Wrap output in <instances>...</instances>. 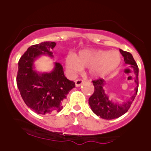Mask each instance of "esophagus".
Listing matches in <instances>:
<instances>
[{
	"label": "esophagus",
	"instance_id": "esophagus-1",
	"mask_svg": "<svg viewBox=\"0 0 151 151\" xmlns=\"http://www.w3.org/2000/svg\"><path fill=\"white\" fill-rule=\"evenodd\" d=\"M83 80H81V79H77V80H75V85L77 87H80V85L83 83Z\"/></svg>",
	"mask_w": 151,
	"mask_h": 151
}]
</instances>
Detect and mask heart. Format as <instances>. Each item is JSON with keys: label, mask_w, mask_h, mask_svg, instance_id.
Listing matches in <instances>:
<instances>
[{"label": "heart", "mask_w": 151, "mask_h": 151, "mask_svg": "<svg viewBox=\"0 0 151 151\" xmlns=\"http://www.w3.org/2000/svg\"><path fill=\"white\" fill-rule=\"evenodd\" d=\"M121 61V55L118 51L85 50L80 51L77 56L69 55L66 59V66L71 75L86 67L91 77L99 78L113 72Z\"/></svg>", "instance_id": "b5f03b06"}]
</instances>
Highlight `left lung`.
I'll return each instance as SVG.
<instances>
[{
    "mask_svg": "<svg viewBox=\"0 0 151 151\" xmlns=\"http://www.w3.org/2000/svg\"><path fill=\"white\" fill-rule=\"evenodd\" d=\"M120 52L123 56L125 63L130 65V66L133 68L134 73L136 75L134 80L135 83L137 84V87L134 89L135 93L131 96L129 100L124 101L123 104L112 102V101L109 100V97L104 93V80L101 78L96 80H93L94 92L88 99V103L93 112L97 116H99L103 119H115L124 115L129 110L137 93L138 86H139V81H138L139 68L137 64L130 52L123 51L122 50H120Z\"/></svg>",
    "mask_w": 151,
    "mask_h": 151,
    "instance_id": "1",
    "label": "left lung"
}]
</instances>
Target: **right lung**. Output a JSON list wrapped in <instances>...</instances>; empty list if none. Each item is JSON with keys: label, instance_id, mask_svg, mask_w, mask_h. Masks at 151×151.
<instances>
[{"label": "right lung", "instance_id": "right-lung-1", "mask_svg": "<svg viewBox=\"0 0 151 151\" xmlns=\"http://www.w3.org/2000/svg\"><path fill=\"white\" fill-rule=\"evenodd\" d=\"M56 43L44 42L31 46L18 62L17 85L24 102L30 109L40 115L60 112L61 101L75 87V83L65 77L63 66L55 63L54 69L50 73H39L33 69L34 60L42 55L52 58V50Z\"/></svg>", "mask_w": 151, "mask_h": 151}]
</instances>
